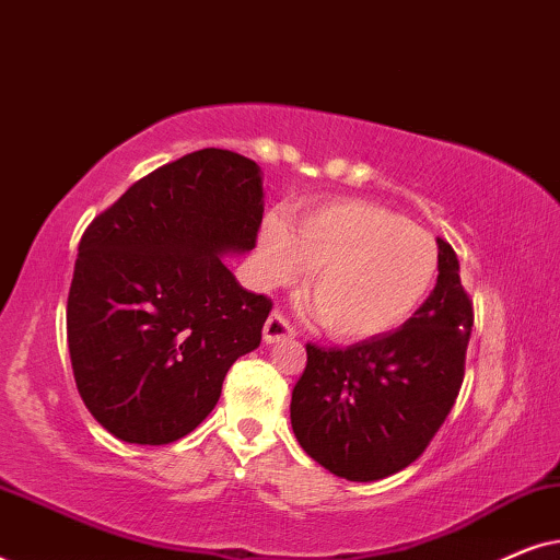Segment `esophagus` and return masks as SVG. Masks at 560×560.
I'll use <instances>...</instances> for the list:
<instances>
[{"mask_svg": "<svg viewBox=\"0 0 560 560\" xmlns=\"http://www.w3.org/2000/svg\"><path fill=\"white\" fill-rule=\"evenodd\" d=\"M262 336L267 343H278L282 339H295V328L290 326V320L282 313H270V318L265 320Z\"/></svg>", "mask_w": 560, "mask_h": 560, "instance_id": "esophagus-1", "label": "esophagus"}]
</instances>
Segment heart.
Wrapping results in <instances>:
<instances>
[{
	"instance_id": "b5f03b06",
	"label": "heart",
	"mask_w": 560,
	"mask_h": 560,
	"mask_svg": "<svg viewBox=\"0 0 560 560\" xmlns=\"http://www.w3.org/2000/svg\"><path fill=\"white\" fill-rule=\"evenodd\" d=\"M265 282H290L308 267V295L336 339H366L402 324L433 285V236L385 206L336 201L288 221L270 217L259 232Z\"/></svg>"
}]
</instances>
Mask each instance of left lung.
<instances>
[{
    "label": "left lung",
    "mask_w": 560,
    "mask_h": 560,
    "mask_svg": "<svg viewBox=\"0 0 560 560\" xmlns=\"http://www.w3.org/2000/svg\"><path fill=\"white\" fill-rule=\"evenodd\" d=\"M474 303L454 247L439 236V280L393 334L324 349L305 343L290 423L313 462L349 481L410 466L439 433L464 382Z\"/></svg>",
    "instance_id": "left-lung-1"
}]
</instances>
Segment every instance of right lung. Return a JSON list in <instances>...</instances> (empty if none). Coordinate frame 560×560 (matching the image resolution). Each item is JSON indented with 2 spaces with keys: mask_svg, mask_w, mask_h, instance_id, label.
I'll return each instance as SVG.
<instances>
[{
  "mask_svg": "<svg viewBox=\"0 0 560 560\" xmlns=\"http://www.w3.org/2000/svg\"><path fill=\"white\" fill-rule=\"evenodd\" d=\"M255 160L188 152L132 183L79 242L66 331L73 377L112 435L163 446L219 402L236 359L262 341L267 295L221 262L262 226Z\"/></svg>",
  "mask_w": 560,
  "mask_h": 560,
  "instance_id": "1",
  "label": "right lung"
}]
</instances>
